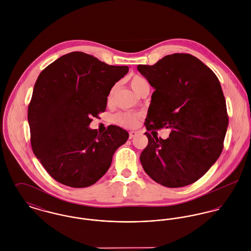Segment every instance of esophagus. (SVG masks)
Masks as SVG:
<instances>
[{"label":"esophagus","mask_w":251,"mask_h":251,"mask_svg":"<svg viewBox=\"0 0 251 251\" xmlns=\"http://www.w3.org/2000/svg\"><path fill=\"white\" fill-rule=\"evenodd\" d=\"M137 135H138V134H137V132L132 131V132H130V133H129V139H133V138H135Z\"/></svg>","instance_id":"esophagus-1"}]
</instances>
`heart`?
Segmentation results:
<instances>
[{"label":"heart","instance_id":"b5f03b06","mask_svg":"<svg viewBox=\"0 0 251 251\" xmlns=\"http://www.w3.org/2000/svg\"><path fill=\"white\" fill-rule=\"evenodd\" d=\"M130 84H131V87L133 88V90L138 94L140 88L142 87V85L147 84V81L143 77L136 75L131 79ZM114 91H115V86H112V88L110 91V94H109V99H112V96L114 94ZM114 120H115V122H117L118 124L122 125L124 127L132 128L138 124L139 115L135 114V113H130V112H121L114 116Z\"/></svg>","mask_w":251,"mask_h":251}]
</instances>
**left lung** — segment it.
<instances>
[{"instance_id": "1", "label": "left lung", "mask_w": 251, "mask_h": 251, "mask_svg": "<svg viewBox=\"0 0 251 251\" xmlns=\"http://www.w3.org/2000/svg\"><path fill=\"white\" fill-rule=\"evenodd\" d=\"M138 70L155 89L145 119L147 131L171 130L167 139L145 133L142 167L167 188L191 185L223 151L228 115L220 81L190 54L167 55L154 65L139 64Z\"/></svg>"}]
</instances>
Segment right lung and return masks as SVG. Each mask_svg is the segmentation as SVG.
<instances>
[{
  "instance_id": "add662e5",
  "label": "right lung",
  "mask_w": 251,
  "mask_h": 251,
  "mask_svg": "<svg viewBox=\"0 0 251 251\" xmlns=\"http://www.w3.org/2000/svg\"><path fill=\"white\" fill-rule=\"evenodd\" d=\"M129 71L83 52L60 56L38 76L28 108L31 148L46 171L71 188L95 184L129 138L111 125L103 134L88 126L104 112L112 86Z\"/></svg>"
}]
</instances>
